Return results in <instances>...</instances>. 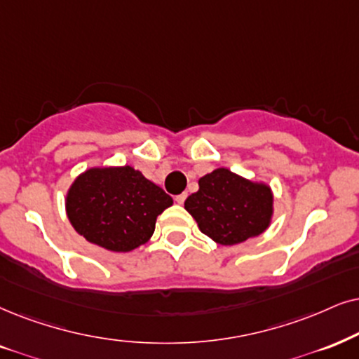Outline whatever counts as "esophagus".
<instances>
[{
  "label": "esophagus",
  "mask_w": 359,
  "mask_h": 359,
  "mask_svg": "<svg viewBox=\"0 0 359 359\" xmlns=\"http://www.w3.org/2000/svg\"><path fill=\"white\" fill-rule=\"evenodd\" d=\"M185 198H187V192H182V194H179L175 197V202L177 203H180V205H182V203L185 202Z\"/></svg>",
  "instance_id": "1"
}]
</instances>
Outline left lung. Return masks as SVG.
I'll return each instance as SVG.
<instances>
[{"instance_id": "1", "label": "left lung", "mask_w": 359, "mask_h": 359, "mask_svg": "<svg viewBox=\"0 0 359 359\" xmlns=\"http://www.w3.org/2000/svg\"><path fill=\"white\" fill-rule=\"evenodd\" d=\"M185 210L203 235L219 245H237L258 237L273 219V192L269 184L250 180L219 167L198 179Z\"/></svg>"}]
</instances>
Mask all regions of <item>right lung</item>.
<instances>
[{"mask_svg": "<svg viewBox=\"0 0 359 359\" xmlns=\"http://www.w3.org/2000/svg\"><path fill=\"white\" fill-rule=\"evenodd\" d=\"M174 201L130 165L90 167L66 194L72 229L109 252H133L151 240L156 220Z\"/></svg>", "mask_w": 359, "mask_h": 359, "instance_id": "obj_1", "label": "right lung"}]
</instances>
